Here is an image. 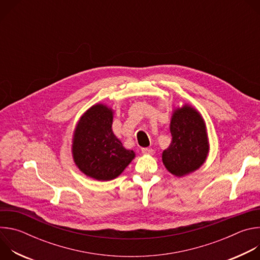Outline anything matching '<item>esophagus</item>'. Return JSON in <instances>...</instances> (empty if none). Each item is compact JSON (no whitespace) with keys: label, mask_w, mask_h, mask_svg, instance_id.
I'll return each instance as SVG.
<instances>
[{"label":"esophagus","mask_w":260,"mask_h":260,"mask_svg":"<svg viewBox=\"0 0 260 260\" xmlns=\"http://www.w3.org/2000/svg\"><path fill=\"white\" fill-rule=\"evenodd\" d=\"M141 151H142V153L143 154H152L153 153V150L151 149V148H142L141 149Z\"/></svg>","instance_id":"34e87169"}]
</instances>
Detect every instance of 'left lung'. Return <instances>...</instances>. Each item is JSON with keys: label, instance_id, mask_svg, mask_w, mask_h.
<instances>
[{"label": "left lung", "instance_id": "8db88e82", "mask_svg": "<svg viewBox=\"0 0 260 260\" xmlns=\"http://www.w3.org/2000/svg\"><path fill=\"white\" fill-rule=\"evenodd\" d=\"M170 131L172 142L162 152V162L176 177L200 169L209 153L206 123L199 111L185 104L173 112Z\"/></svg>", "mask_w": 260, "mask_h": 260}]
</instances>
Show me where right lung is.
Returning <instances> with one entry per match:
<instances>
[{
    "label": "right lung",
    "instance_id": "obj_1",
    "mask_svg": "<svg viewBox=\"0 0 260 260\" xmlns=\"http://www.w3.org/2000/svg\"><path fill=\"white\" fill-rule=\"evenodd\" d=\"M113 110L95 104L80 117L73 136L74 162L87 177L109 181L118 177L135 158L112 131Z\"/></svg>",
    "mask_w": 260,
    "mask_h": 260
}]
</instances>
